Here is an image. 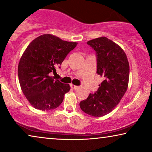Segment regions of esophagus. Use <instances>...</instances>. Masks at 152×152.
<instances>
[{
  "label": "esophagus",
  "instance_id": "esophagus-1",
  "mask_svg": "<svg viewBox=\"0 0 152 152\" xmlns=\"http://www.w3.org/2000/svg\"><path fill=\"white\" fill-rule=\"evenodd\" d=\"M70 86H71V88L73 89V90H76V89L78 88V86H74V85H73V84H71Z\"/></svg>",
  "mask_w": 152,
  "mask_h": 152
}]
</instances>
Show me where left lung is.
I'll return each instance as SVG.
<instances>
[{"label": "left lung", "instance_id": "8db88e82", "mask_svg": "<svg viewBox=\"0 0 152 152\" xmlns=\"http://www.w3.org/2000/svg\"><path fill=\"white\" fill-rule=\"evenodd\" d=\"M96 52V73L104 78L94 94L80 102L84 113L102 117L110 113L126 92L129 78V64L126 53L120 46L106 37L88 41Z\"/></svg>", "mask_w": 152, "mask_h": 152}]
</instances>
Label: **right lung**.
Segmentation results:
<instances>
[{
	"label": "right lung",
	"mask_w": 152,
	"mask_h": 152,
	"mask_svg": "<svg viewBox=\"0 0 152 152\" xmlns=\"http://www.w3.org/2000/svg\"><path fill=\"white\" fill-rule=\"evenodd\" d=\"M77 44L45 34L32 40L26 48L18 66V76L22 92L35 108L47 111L62 104L70 86L50 74H56V67Z\"/></svg>",
	"instance_id": "1"
}]
</instances>
